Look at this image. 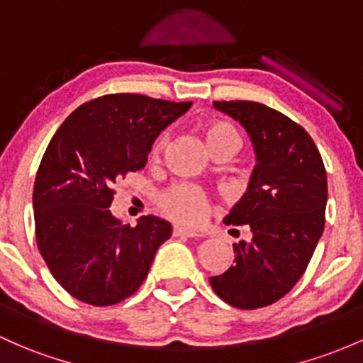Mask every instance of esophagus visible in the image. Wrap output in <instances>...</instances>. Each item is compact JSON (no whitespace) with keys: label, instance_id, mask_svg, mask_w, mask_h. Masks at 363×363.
Wrapping results in <instances>:
<instances>
[{"label":"esophagus","instance_id":"1","mask_svg":"<svg viewBox=\"0 0 363 363\" xmlns=\"http://www.w3.org/2000/svg\"><path fill=\"white\" fill-rule=\"evenodd\" d=\"M173 237H186V239H196V237H201V233L194 232V230L174 227L173 228Z\"/></svg>","mask_w":363,"mask_h":363}]
</instances>
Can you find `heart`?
Wrapping results in <instances>:
<instances>
[{
  "mask_svg": "<svg viewBox=\"0 0 363 363\" xmlns=\"http://www.w3.org/2000/svg\"><path fill=\"white\" fill-rule=\"evenodd\" d=\"M206 142L213 152L232 150L235 152L240 145V135L227 121H209L204 126ZM167 136L162 133L152 143V157H159L164 150ZM157 204L161 211L171 220L185 225H199L208 218L211 209L209 196L194 183H177L159 194Z\"/></svg>",
  "mask_w": 363,
  "mask_h": 363,
  "instance_id": "obj_1",
  "label": "heart"
}]
</instances>
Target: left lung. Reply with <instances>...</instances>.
<instances>
[{
  "mask_svg": "<svg viewBox=\"0 0 363 363\" xmlns=\"http://www.w3.org/2000/svg\"><path fill=\"white\" fill-rule=\"evenodd\" d=\"M214 107L247 130L258 162L225 218L249 225L252 242L233 244V264L209 284L228 305L256 310L284 298L305 274L325 225V167L308 131L282 112L249 100Z\"/></svg>",
  "mask_w": 363,
  "mask_h": 363,
  "instance_id": "obj_1",
  "label": "left lung"
}]
</instances>
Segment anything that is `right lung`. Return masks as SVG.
Returning <instances> with one entry per match:
<instances>
[{"label": "right lung", "mask_w": 363, "mask_h": 363, "mask_svg": "<svg viewBox=\"0 0 363 363\" xmlns=\"http://www.w3.org/2000/svg\"><path fill=\"white\" fill-rule=\"evenodd\" d=\"M138 93L79 105L50 140L34 182L36 242L46 267L72 298L111 306L138 291L171 225L112 216L114 185L142 169L159 133L190 108Z\"/></svg>", "instance_id": "obj_1"}]
</instances>
